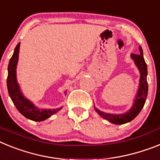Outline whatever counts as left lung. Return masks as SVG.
Instances as JSON below:
<instances>
[{"label":"left lung","instance_id":"left-lung-1","mask_svg":"<svg viewBox=\"0 0 160 160\" xmlns=\"http://www.w3.org/2000/svg\"><path fill=\"white\" fill-rule=\"evenodd\" d=\"M139 54H131V58L134 61L136 66L138 67L140 72L139 86L136 94L135 99H134L133 106L129 109L127 112L122 114H111V113H105L99 110L94 107L96 112H97L101 118H103L105 120L112 122L116 125H122L127 122H131L136 117L138 116L140 111L143 108L144 104L146 102L147 93H148V84H147V66L143 58V53L141 46L139 47Z\"/></svg>","mask_w":160,"mask_h":160}]
</instances>
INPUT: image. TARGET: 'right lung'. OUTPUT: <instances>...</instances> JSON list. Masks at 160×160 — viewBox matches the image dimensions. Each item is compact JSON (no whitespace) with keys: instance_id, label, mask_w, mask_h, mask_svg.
Returning a JSON list of instances; mask_svg holds the SVG:
<instances>
[{"instance_id":"add662e5","label":"right lung","mask_w":160,"mask_h":160,"mask_svg":"<svg viewBox=\"0 0 160 160\" xmlns=\"http://www.w3.org/2000/svg\"><path fill=\"white\" fill-rule=\"evenodd\" d=\"M20 42L16 46L13 55L9 60L8 66V77H7V88L9 95L13 102L18 110L26 118L30 119L35 122H42L59 112L62 107L58 109H42L36 107L31 101L26 99L21 92L19 84L17 81L16 68L18 61V54ZM66 93V92H65Z\"/></svg>"}]
</instances>
